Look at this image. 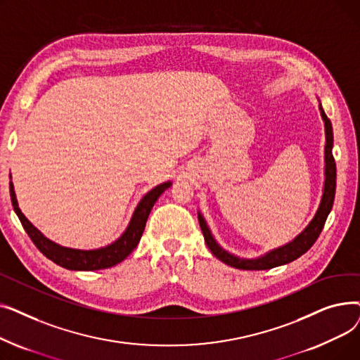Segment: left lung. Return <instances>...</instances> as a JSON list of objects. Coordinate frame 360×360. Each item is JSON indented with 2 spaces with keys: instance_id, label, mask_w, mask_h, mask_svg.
<instances>
[{
  "instance_id": "8db88e82",
  "label": "left lung",
  "mask_w": 360,
  "mask_h": 360,
  "mask_svg": "<svg viewBox=\"0 0 360 360\" xmlns=\"http://www.w3.org/2000/svg\"><path fill=\"white\" fill-rule=\"evenodd\" d=\"M318 102H319V99H318ZM319 112H321V118H323V121H324V129H326L324 188H323V195H321L319 205H318V209H316L312 220L307 224V228L299 235H296L290 242L281 245V247H278V248L270 250L259 257L243 258V257H239L229 251H226L221 247V245L213 236L204 216L201 214V212H198L200 228L202 231L207 247L210 248L212 254L216 258H219L221 262L228 264V266H231V267L240 269V270H269V269H274V267L283 266V264H289V262L297 259L300 255H304L318 239L321 231H323V228H324L326 220L333 209L334 195H335V162L333 158V141H334L333 127H331L330 120L326 115L323 106H321V102H319Z\"/></svg>"
}]
</instances>
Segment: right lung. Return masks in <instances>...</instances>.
I'll return each instance as SVG.
<instances>
[{
  "instance_id": "1",
  "label": "right lung",
  "mask_w": 360,
  "mask_h": 360,
  "mask_svg": "<svg viewBox=\"0 0 360 360\" xmlns=\"http://www.w3.org/2000/svg\"><path fill=\"white\" fill-rule=\"evenodd\" d=\"M11 179V174H10ZM172 186V182L167 181L158 186L153 190H150L137 204L134 213H132L129 223L122 232V235L115 239L113 242L105 245L101 248L94 250H77V248H68L63 247V245L56 243L46 238L39 229L34 228L32 221L22 213L20 207H18L14 185L10 181V195H11V204L14 207V212L20 219L25 231L33 240V243L37 247L46 258L53 261L58 266L74 270V271H93V270H103L117 266L121 261H124L134 248L139 245L141 235L146 228V221L148 219V214L153 209L155 202L159 200V197L167 190V188Z\"/></svg>"
}]
</instances>
